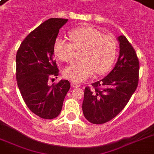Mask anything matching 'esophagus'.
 Returning <instances> with one entry per match:
<instances>
[{
    "label": "esophagus",
    "mask_w": 154,
    "mask_h": 154,
    "mask_svg": "<svg viewBox=\"0 0 154 154\" xmlns=\"http://www.w3.org/2000/svg\"><path fill=\"white\" fill-rule=\"evenodd\" d=\"M71 86L72 87V88H77V87H80V85L77 84V83H76V82H71Z\"/></svg>",
    "instance_id": "obj_1"
}]
</instances>
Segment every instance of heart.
Masks as SVG:
<instances>
[{"label": "heart", "mask_w": 154, "mask_h": 154, "mask_svg": "<svg viewBox=\"0 0 154 154\" xmlns=\"http://www.w3.org/2000/svg\"><path fill=\"white\" fill-rule=\"evenodd\" d=\"M71 42L58 37L53 44V52L59 60L69 62L76 50L83 51L82 61L72 63L64 69V76L73 82H82L94 74L109 72L117 56V42L111 35H104L92 26L79 27L69 32Z\"/></svg>", "instance_id": "obj_1"}]
</instances>
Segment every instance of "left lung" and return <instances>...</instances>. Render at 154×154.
Here are the masks:
<instances>
[{
    "label": "left lung",
    "instance_id": "left-lung-1",
    "mask_svg": "<svg viewBox=\"0 0 154 154\" xmlns=\"http://www.w3.org/2000/svg\"><path fill=\"white\" fill-rule=\"evenodd\" d=\"M120 52L112 70L103 79L85 87L82 110L93 124L114 118L129 102L139 80V60L134 47L124 35L117 37Z\"/></svg>",
    "mask_w": 154,
    "mask_h": 154
}]
</instances>
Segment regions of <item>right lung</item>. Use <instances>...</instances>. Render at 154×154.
Returning <instances> with one entry per match:
<instances>
[{
	"label": "right lung",
	"mask_w": 154,
	"mask_h": 154,
	"mask_svg": "<svg viewBox=\"0 0 154 154\" xmlns=\"http://www.w3.org/2000/svg\"><path fill=\"white\" fill-rule=\"evenodd\" d=\"M67 21L63 18L45 20L25 37L16 56V77L23 100L31 112L43 119H53L60 114L70 89L68 80L48 85L50 78L58 76L53 44Z\"/></svg>",
	"instance_id": "obj_1"
}]
</instances>
